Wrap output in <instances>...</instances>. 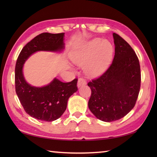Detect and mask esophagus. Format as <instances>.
<instances>
[{
	"instance_id": "esophagus-1",
	"label": "esophagus",
	"mask_w": 157,
	"mask_h": 157,
	"mask_svg": "<svg viewBox=\"0 0 157 157\" xmlns=\"http://www.w3.org/2000/svg\"><path fill=\"white\" fill-rule=\"evenodd\" d=\"M86 79L82 78H79L78 79V87H80V86L83 85H86Z\"/></svg>"
}]
</instances>
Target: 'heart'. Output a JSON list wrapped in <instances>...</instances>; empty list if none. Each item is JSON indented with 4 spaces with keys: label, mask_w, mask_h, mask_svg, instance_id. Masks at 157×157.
I'll return each instance as SVG.
<instances>
[{
    "label": "heart",
    "mask_w": 157,
    "mask_h": 157,
    "mask_svg": "<svg viewBox=\"0 0 157 157\" xmlns=\"http://www.w3.org/2000/svg\"><path fill=\"white\" fill-rule=\"evenodd\" d=\"M113 52V46L109 42L95 38L75 52L72 56V60L79 65H85L89 62L86 71L90 75L98 76L108 67L111 61Z\"/></svg>",
    "instance_id": "b5f03b06"
}]
</instances>
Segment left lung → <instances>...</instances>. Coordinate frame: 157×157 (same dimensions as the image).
<instances>
[{"label": "left lung", "instance_id": "1", "mask_svg": "<svg viewBox=\"0 0 157 157\" xmlns=\"http://www.w3.org/2000/svg\"><path fill=\"white\" fill-rule=\"evenodd\" d=\"M115 56L106 71L88 83L91 89L88 107L105 122L123 118L134 107L141 83L140 66L134 50L113 33Z\"/></svg>", "mask_w": 157, "mask_h": 157}]
</instances>
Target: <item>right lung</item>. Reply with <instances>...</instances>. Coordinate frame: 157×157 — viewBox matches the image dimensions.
Wrapping results in <instances>:
<instances>
[{
	"label": "right lung",
	"instance_id": "add662e5",
	"mask_svg": "<svg viewBox=\"0 0 157 157\" xmlns=\"http://www.w3.org/2000/svg\"><path fill=\"white\" fill-rule=\"evenodd\" d=\"M64 33H42L29 42L21 50L15 70V91L25 111L32 117L45 121L59 119L65 112L69 98L78 90V79L62 82L54 79L44 87L28 84L23 78V63L29 56L39 51H59L64 48Z\"/></svg>",
	"mask_w": 157,
	"mask_h": 157
}]
</instances>
